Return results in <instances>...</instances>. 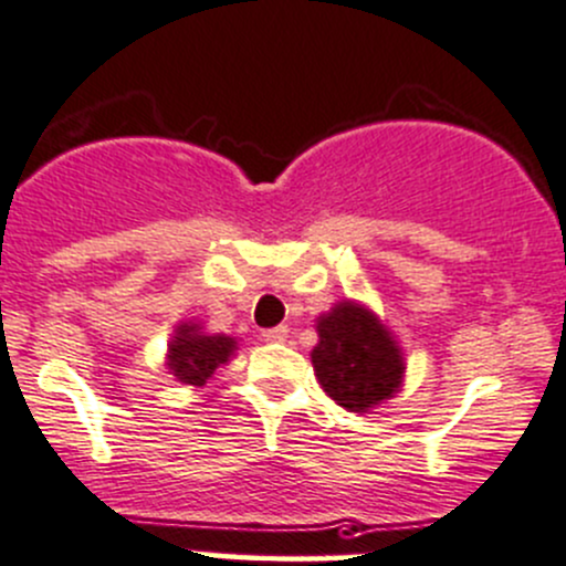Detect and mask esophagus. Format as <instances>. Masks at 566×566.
<instances>
[{"label": "esophagus", "mask_w": 566, "mask_h": 566, "mask_svg": "<svg viewBox=\"0 0 566 566\" xmlns=\"http://www.w3.org/2000/svg\"><path fill=\"white\" fill-rule=\"evenodd\" d=\"M261 338H264L266 344H283V340L289 338V327H285V324H281V327L264 329V333H261Z\"/></svg>", "instance_id": "esophagus-1"}]
</instances>
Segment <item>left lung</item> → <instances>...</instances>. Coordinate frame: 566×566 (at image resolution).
<instances>
[{
	"label": "left lung",
	"mask_w": 566,
	"mask_h": 566,
	"mask_svg": "<svg viewBox=\"0 0 566 566\" xmlns=\"http://www.w3.org/2000/svg\"><path fill=\"white\" fill-rule=\"evenodd\" d=\"M316 329L313 371L335 405L366 412L399 390L405 357L388 327L368 307L349 300L338 302L318 316Z\"/></svg>",
	"instance_id": "8db88e82"
}]
</instances>
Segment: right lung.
I'll return each instance as SVG.
<instances>
[{
    "label": "right lung",
    "instance_id": "obj_1",
    "mask_svg": "<svg viewBox=\"0 0 566 566\" xmlns=\"http://www.w3.org/2000/svg\"><path fill=\"white\" fill-rule=\"evenodd\" d=\"M237 340L231 335H206L200 333V324H178L170 346H167V368L172 377L184 385L209 382L217 368L231 360Z\"/></svg>",
    "mask_w": 566,
    "mask_h": 566
}]
</instances>
